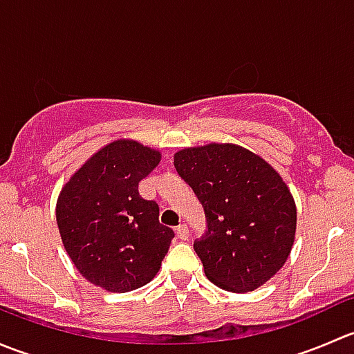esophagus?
Segmentation results:
<instances>
[{
  "instance_id": "34e87169",
  "label": "esophagus",
  "mask_w": 354,
  "mask_h": 354,
  "mask_svg": "<svg viewBox=\"0 0 354 354\" xmlns=\"http://www.w3.org/2000/svg\"><path fill=\"white\" fill-rule=\"evenodd\" d=\"M176 234L180 240H188L190 238V231H188V226H185V224H180V226L176 227Z\"/></svg>"
}]
</instances>
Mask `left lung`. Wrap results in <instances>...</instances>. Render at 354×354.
<instances>
[{
    "label": "left lung",
    "instance_id": "left-lung-1",
    "mask_svg": "<svg viewBox=\"0 0 354 354\" xmlns=\"http://www.w3.org/2000/svg\"><path fill=\"white\" fill-rule=\"evenodd\" d=\"M174 167L205 210L209 230L194 248L207 279L248 292L276 276L296 234V203L281 174L248 149L216 142L178 151Z\"/></svg>",
    "mask_w": 354,
    "mask_h": 354
}]
</instances>
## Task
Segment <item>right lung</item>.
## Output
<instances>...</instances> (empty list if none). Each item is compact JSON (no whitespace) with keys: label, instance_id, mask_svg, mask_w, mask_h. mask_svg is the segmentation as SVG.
Returning a JSON list of instances; mask_svg holds the SVG:
<instances>
[{"label":"right lung","instance_id":"1","mask_svg":"<svg viewBox=\"0 0 354 354\" xmlns=\"http://www.w3.org/2000/svg\"><path fill=\"white\" fill-rule=\"evenodd\" d=\"M160 152L118 138L92 154L63 185L56 202L59 236L78 272L111 292L145 286L159 272L174 233L138 183Z\"/></svg>","mask_w":354,"mask_h":354}]
</instances>
